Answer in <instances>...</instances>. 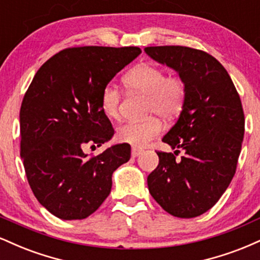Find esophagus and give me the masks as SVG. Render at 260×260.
Segmentation results:
<instances>
[{
	"instance_id": "1",
	"label": "esophagus",
	"mask_w": 260,
	"mask_h": 260,
	"mask_svg": "<svg viewBox=\"0 0 260 260\" xmlns=\"http://www.w3.org/2000/svg\"><path fill=\"white\" fill-rule=\"evenodd\" d=\"M143 150H140V149H137V148H133L132 149V157H137L139 156L140 154H142Z\"/></svg>"
}]
</instances>
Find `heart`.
Segmentation results:
<instances>
[{"label": "heart", "instance_id": "heart-1", "mask_svg": "<svg viewBox=\"0 0 260 260\" xmlns=\"http://www.w3.org/2000/svg\"><path fill=\"white\" fill-rule=\"evenodd\" d=\"M123 83L132 92L148 96L145 113L156 115L164 120H172L182 111L187 89L180 77H168L165 70L150 63L136 66L123 77ZM121 94L112 83L104 86L100 95V106L109 118L120 115ZM161 122L149 117L140 122H126L118 127L117 139L134 148H144L161 133Z\"/></svg>", "mask_w": 260, "mask_h": 260}]
</instances>
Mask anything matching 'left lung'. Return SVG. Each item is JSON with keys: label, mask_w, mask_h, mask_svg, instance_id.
<instances>
[{"label": "left lung", "mask_w": 260, "mask_h": 260, "mask_svg": "<svg viewBox=\"0 0 260 260\" xmlns=\"http://www.w3.org/2000/svg\"><path fill=\"white\" fill-rule=\"evenodd\" d=\"M144 51L175 70L187 89L180 117L162 138L176 150L156 153L149 192L171 215L199 216L216 204L235 176L244 136L242 103L228 71L209 53L186 46ZM180 148L185 156L177 160Z\"/></svg>", "instance_id": "8db88e82"}]
</instances>
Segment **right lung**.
Instances as JSON below:
<instances>
[{
  "instance_id": "add662e5",
  "label": "right lung",
  "mask_w": 260,
  "mask_h": 260,
  "mask_svg": "<svg viewBox=\"0 0 260 260\" xmlns=\"http://www.w3.org/2000/svg\"><path fill=\"white\" fill-rule=\"evenodd\" d=\"M139 47H71L39 68L20 106V156L29 186L52 215L82 220L111 192L112 174L131 157L126 143L88 157L112 138L100 106L104 86L140 55Z\"/></svg>"
}]
</instances>
